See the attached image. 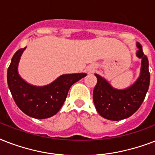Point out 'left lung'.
<instances>
[{"instance_id": "left-lung-1", "label": "left lung", "mask_w": 155, "mask_h": 155, "mask_svg": "<svg viewBox=\"0 0 155 155\" xmlns=\"http://www.w3.org/2000/svg\"><path fill=\"white\" fill-rule=\"evenodd\" d=\"M137 56L142 58L139 78L131 86L124 90L113 88L104 79L96 74L97 85L93 90V101L100 115L110 120H120L130 117L142 105L150 85V75L149 62L137 42Z\"/></svg>"}]
</instances>
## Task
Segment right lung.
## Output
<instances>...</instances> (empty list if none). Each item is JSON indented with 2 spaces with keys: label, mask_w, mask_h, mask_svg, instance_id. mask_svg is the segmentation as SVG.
Masks as SVG:
<instances>
[{
  "label": "right lung",
  "mask_w": 155,
  "mask_h": 155,
  "mask_svg": "<svg viewBox=\"0 0 155 155\" xmlns=\"http://www.w3.org/2000/svg\"><path fill=\"white\" fill-rule=\"evenodd\" d=\"M25 49L18 50L12 58L7 71L8 88L16 104L26 115L36 119L51 117L63 106L71 85L87 74H67L44 87L32 86L24 81L18 72V62Z\"/></svg>",
  "instance_id": "obj_1"
}]
</instances>
